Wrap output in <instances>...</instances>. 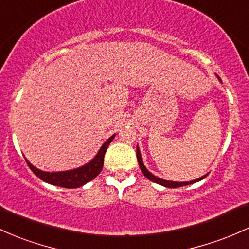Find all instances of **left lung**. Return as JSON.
Listing matches in <instances>:
<instances>
[{
    "instance_id": "8db88e82",
    "label": "left lung",
    "mask_w": 249,
    "mask_h": 249,
    "mask_svg": "<svg viewBox=\"0 0 249 249\" xmlns=\"http://www.w3.org/2000/svg\"><path fill=\"white\" fill-rule=\"evenodd\" d=\"M136 158H138V162H139V166L140 168H141L142 173H143V175L146 177L148 180L153 181V182L155 183H159V185H162L164 187H167V188H178V187H183V186H187V185H192V183L194 182H197V181L202 180V178H205L207 175H203V177H201L199 178H196V180H193V181H189V182H174V181H167V180H161V178L154 177V175L152 174V173H149L147 170L146 167H144L143 162H142V159H141V154H140V150L139 148H136Z\"/></svg>"
}]
</instances>
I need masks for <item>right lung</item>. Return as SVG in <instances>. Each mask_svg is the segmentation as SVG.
<instances>
[{"label":"right lung","mask_w":249,"mask_h":249,"mask_svg":"<svg viewBox=\"0 0 249 249\" xmlns=\"http://www.w3.org/2000/svg\"><path fill=\"white\" fill-rule=\"evenodd\" d=\"M114 136L115 135L110 136L103 143V146L99 150L97 155L89 163L74 170H67V172L57 173L42 172V170H38L34 166H32L27 160L26 161L29 168L33 170V173H34L36 177L40 178L42 181H44V182L58 187H64V188H77V187L86 185V183L91 181L100 174L103 167V161H105L106 150H107L110 142L113 141Z\"/></svg>","instance_id":"add662e5"}]
</instances>
